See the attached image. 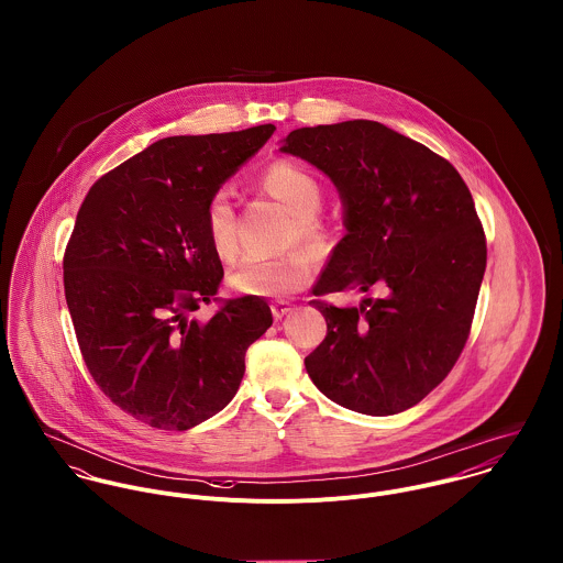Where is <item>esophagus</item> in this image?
<instances>
[{
    "mask_svg": "<svg viewBox=\"0 0 563 563\" xmlns=\"http://www.w3.org/2000/svg\"><path fill=\"white\" fill-rule=\"evenodd\" d=\"M271 312H273L275 319H284L286 314L292 312V306L288 301H273L271 303Z\"/></svg>",
    "mask_w": 563,
    "mask_h": 563,
    "instance_id": "34e87169",
    "label": "esophagus"
}]
</instances>
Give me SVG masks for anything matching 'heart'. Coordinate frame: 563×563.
Returning <instances> with one entry per match:
<instances>
[{"mask_svg": "<svg viewBox=\"0 0 563 563\" xmlns=\"http://www.w3.org/2000/svg\"><path fill=\"white\" fill-rule=\"evenodd\" d=\"M260 186L295 214L286 236L288 246L303 242L317 255H327L335 246L338 228L321 212L324 188L310 168L299 162H271L260 175ZM203 230L212 251L223 262L236 257V208L228 188H219L210 195L203 208ZM312 275V255L306 249H290L271 260H244L230 275V286L251 297H284L306 288Z\"/></svg>", "mask_w": 563, "mask_h": 563, "instance_id": "obj_1", "label": "heart"}]
</instances>
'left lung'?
I'll return each instance as SVG.
<instances>
[{
    "label": "left lung",
    "mask_w": 563,
    "mask_h": 563,
    "mask_svg": "<svg viewBox=\"0 0 563 563\" xmlns=\"http://www.w3.org/2000/svg\"><path fill=\"white\" fill-rule=\"evenodd\" d=\"M282 152L331 177L349 230L312 290L327 335L306 371L346 409L405 411L446 379L471 335L487 260L473 195L451 162L377 121L299 128ZM373 287L385 295L360 309L321 299Z\"/></svg>",
    "instance_id": "8db88e82"
}]
</instances>
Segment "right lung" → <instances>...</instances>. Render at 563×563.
<instances>
[{
	"label": "right lung",
	"mask_w": 563,
	"mask_h": 563,
	"mask_svg": "<svg viewBox=\"0 0 563 563\" xmlns=\"http://www.w3.org/2000/svg\"><path fill=\"white\" fill-rule=\"evenodd\" d=\"M275 132L170 136L101 175L65 249V297L84 364L132 418L186 431L239 393L268 303L221 299L223 266L203 230L214 190ZM201 302L208 322L190 320Z\"/></svg>",
	"instance_id": "right-lung-1"
}]
</instances>
